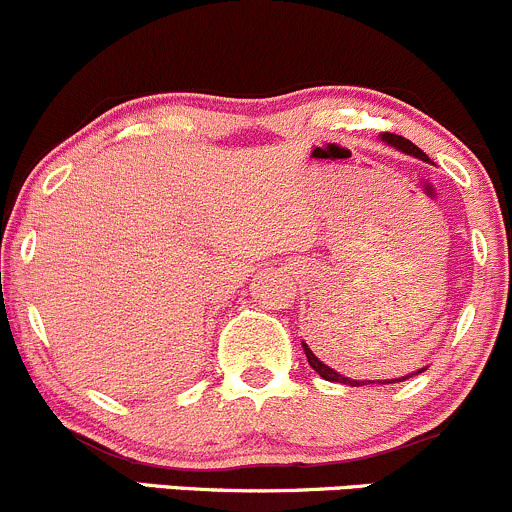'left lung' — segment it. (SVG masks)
I'll list each match as a JSON object with an SVG mask.
<instances>
[{
  "mask_svg": "<svg viewBox=\"0 0 512 512\" xmlns=\"http://www.w3.org/2000/svg\"><path fill=\"white\" fill-rule=\"evenodd\" d=\"M383 142L390 144V147L400 149V152H405V154H412V157H417V159H424V161H429V159H427V154H424L422 149H419V147H414V144L410 142V139L400 137V134H390V132H385V134H383ZM301 346H304L306 360H309V365H311V368H314L316 373L321 375V378L328 380V383H343V385H351V387L370 385V383H378V385H390V383H402V380L412 378V375L422 373V370H424V368H422V370H417V373L402 375V378H392V380H353V378H346V375L336 373V370H333V368H328V365L324 363V360H321L319 355H316L314 351H311V348L306 346V343H301Z\"/></svg>",
  "mask_w": 512,
  "mask_h": 512,
  "instance_id": "1",
  "label": "left lung"
}]
</instances>
